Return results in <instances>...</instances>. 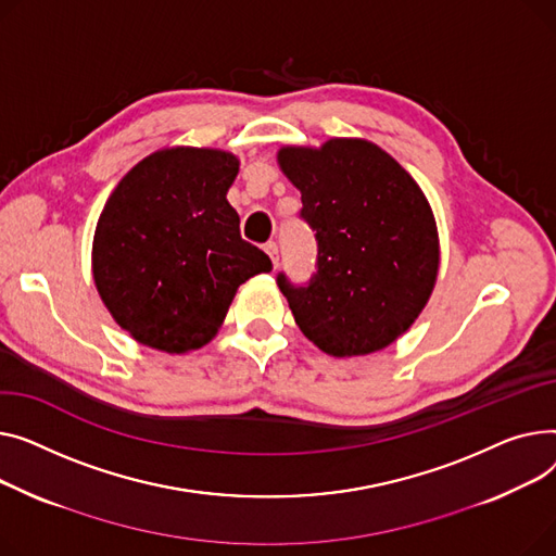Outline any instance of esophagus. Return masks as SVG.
<instances>
[{
  "instance_id": "obj_1",
  "label": "esophagus",
  "mask_w": 556,
  "mask_h": 556,
  "mask_svg": "<svg viewBox=\"0 0 556 556\" xmlns=\"http://www.w3.org/2000/svg\"><path fill=\"white\" fill-rule=\"evenodd\" d=\"M265 251H267V255L271 257L274 267H278V260H280V257H278V244H276V242H267V244H265Z\"/></svg>"
}]
</instances>
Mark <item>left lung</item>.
<instances>
[{
	"instance_id": "left-lung-1",
	"label": "left lung",
	"mask_w": 556,
	"mask_h": 556,
	"mask_svg": "<svg viewBox=\"0 0 556 556\" xmlns=\"http://www.w3.org/2000/svg\"><path fill=\"white\" fill-rule=\"evenodd\" d=\"M278 163L318 244L307 285L278 274L296 325L332 356L383 350L415 323L438 278V226L421 188L364 139L287 146Z\"/></svg>"
}]
</instances>
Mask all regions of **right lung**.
Segmentation results:
<instances>
[{
    "label": "right lung",
    "mask_w": 556,
    "mask_h": 556,
    "mask_svg": "<svg viewBox=\"0 0 556 556\" xmlns=\"http://www.w3.org/2000/svg\"><path fill=\"white\" fill-rule=\"evenodd\" d=\"M236 154L166 148L129 170L98 217L91 267L112 318L139 343L184 354L206 345L251 276L271 271L240 236L226 192Z\"/></svg>",
    "instance_id": "obj_1"
}]
</instances>
